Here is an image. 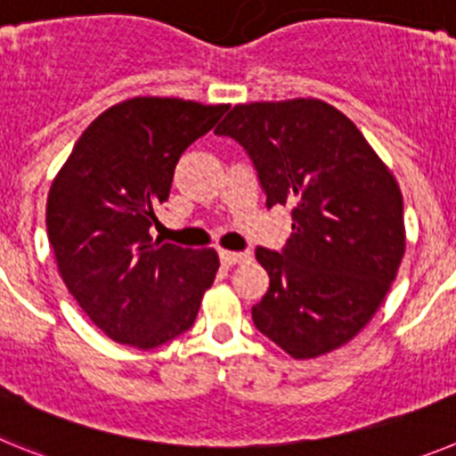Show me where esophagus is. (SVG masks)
<instances>
[{
    "mask_svg": "<svg viewBox=\"0 0 456 456\" xmlns=\"http://www.w3.org/2000/svg\"><path fill=\"white\" fill-rule=\"evenodd\" d=\"M249 252H229V249H220V261L223 265H236V264H243L248 261Z\"/></svg>",
    "mask_w": 456,
    "mask_h": 456,
    "instance_id": "34e87169",
    "label": "esophagus"
}]
</instances>
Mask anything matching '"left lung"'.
<instances>
[{"mask_svg":"<svg viewBox=\"0 0 456 456\" xmlns=\"http://www.w3.org/2000/svg\"><path fill=\"white\" fill-rule=\"evenodd\" d=\"M216 134L245 147L265 207H293L286 248H256L270 274L252 306L256 330L293 359L346 346L379 309L404 256L395 177L354 122L322 100L238 104Z\"/></svg>","mask_w":456,"mask_h":456,"instance_id":"left-lung-1","label":"left lung"}]
</instances>
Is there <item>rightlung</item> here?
Instances as JSON below:
<instances>
[{
    "label": "right lung",
    "instance_id": "right-lung-1",
    "mask_svg": "<svg viewBox=\"0 0 456 456\" xmlns=\"http://www.w3.org/2000/svg\"><path fill=\"white\" fill-rule=\"evenodd\" d=\"M227 104L134 97L90 122L52 182L47 236L72 297L109 338L151 350L191 330L216 249L150 236L175 166Z\"/></svg>",
    "mask_w": 456,
    "mask_h": 456
}]
</instances>
